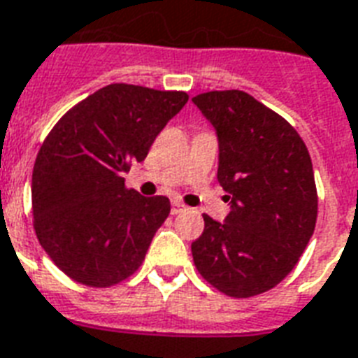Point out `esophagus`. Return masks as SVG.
I'll return each instance as SVG.
<instances>
[{"label": "esophagus", "mask_w": 358, "mask_h": 358, "mask_svg": "<svg viewBox=\"0 0 358 358\" xmlns=\"http://www.w3.org/2000/svg\"><path fill=\"white\" fill-rule=\"evenodd\" d=\"M185 204H182L180 201H173V214H180V212H184Z\"/></svg>", "instance_id": "obj_1"}]
</instances>
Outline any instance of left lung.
<instances>
[{"mask_svg":"<svg viewBox=\"0 0 358 358\" xmlns=\"http://www.w3.org/2000/svg\"><path fill=\"white\" fill-rule=\"evenodd\" d=\"M193 103L220 143L217 182L231 212L204 214L191 253L217 291L248 299L276 287L299 263L317 220V189L304 141L268 106L240 90L206 92Z\"/></svg>","mask_w":358,"mask_h":358,"instance_id":"1","label":"left lung"}]
</instances>
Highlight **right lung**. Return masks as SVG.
I'll use <instances>...</instances> for the list:
<instances>
[{
	"label": "right lung",
	"instance_id": "right-lung-1",
	"mask_svg": "<svg viewBox=\"0 0 358 358\" xmlns=\"http://www.w3.org/2000/svg\"><path fill=\"white\" fill-rule=\"evenodd\" d=\"M185 92L108 84L62 116L41 146L31 176L34 227L64 274L110 287L144 261L171 212L163 195L125 187L131 163L187 103Z\"/></svg>",
	"mask_w": 358,
	"mask_h": 358
}]
</instances>
